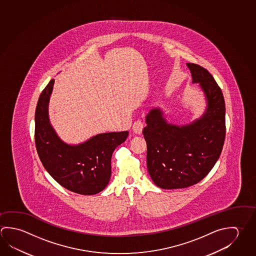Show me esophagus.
I'll return each instance as SVG.
<instances>
[{
	"label": "esophagus",
	"instance_id": "34e87169",
	"mask_svg": "<svg viewBox=\"0 0 256 256\" xmlns=\"http://www.w3.org/2000/svg\"><path fill=\"white\" fill-rule=\"evenodd\" d=\"M144 125L142 122H140V120H138V122H134V124H133V131H134V134H141L142 133V131H143Z\"/></svg>",
	"mask_w": 256,
	"mask_h": 256
}]
</instances>
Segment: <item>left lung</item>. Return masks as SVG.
<instances>
[{
	"label": "left lung",
	"mask_w": 256,
	"mask_h": 256,
	"mask_svg": "<svg viewBox=\"0 0 256 256\" xmlns=\"http://www.w3.org/2000/svg\"><path fill=\"white\" fill-rule=\"evenodd\" d=\"M192 84H198L205 96L206 110L185 125L166 122L161 108L146 117L148 170L159 188H187L198 184L215 166L224 144L226 107L222 90L206 69L187 64Z\"/></svg>",
	"instance_id": "left-lung-1"
}]
</instances>
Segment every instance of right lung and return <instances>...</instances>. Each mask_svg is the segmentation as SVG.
Segmentation results:
<instances>
[{
    "mask_svg": "<svg viewBox=\"0 0 256 256\" xmlns=\"http://www.w3.org/2000/svg\"><path fill=\"white\" fill-rule=\"evenodd\" d=\"M54 80L41 92L35 112V143L41 162L64 188L82 195L100 192L112 175V156L128 132L102 133L78 144L64 142L50 124L48 104Z\"/></svg>",
    "mask_w": 256,
    "mask_h": 256,
    "instance_id": "right-lung-1",
    "label": "right lung"
}]
</instances>
